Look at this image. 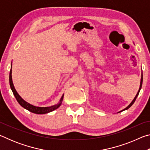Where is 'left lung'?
<instances>
[{"mask_svg":"<svg viewBox=\"0 0 150 150\" xmlns=\"http://www.w3.org/2000/svg\"><path fill=\"white\" fill-rule=\"evenodd\" d=\"M142 82H143V74H142V76H141V81H140V85H139V90H138V93H137V94H136V96L135 97H134V98L133 99V100L131 102V103L130 104V105H129L128 106H127V107H126L124 109H123V110H120V111H119L118 112H122V111H124V110H127V109H128L130 107V106L133 105V104L134 103V102H135V100H136V98H137V96H138V95H139V91H140V90H141V88H142Z\"/></svg>","mask_w":150,"mask_h":150,"instance_id":"8db88e82","label":"left lung"}]
</instances>
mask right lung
Instances as JSON below:
<instances>
[{"label": "right lung", "mask_w": 150, "mask_h": 150, "mask_svg": "<svg viewBox=\"0 0 150 150\" xmlns=\"http://www.w3.org/2000/svg\"><path fill=\"white\" fill-rule=\"evenodd\" d=\"M9 83H10V86H11V88L13 93L14 95L16 98V100L18 101L20 105H21L22 107L24 108L26 110H29L31 112L35 113V114H38V115H43V114H47L49 113L50 112H52L55 110V109L58 108L62 105V101L63 99V96H64V94L62 95V98L59 100V102L57 104L53 106H47V107H40V106H35L31 105L28 103H27L26 101H25L23 98H22L21 96L19 95V94L17 93L16 90L15 89L14 86L13 84V82H12V63H11V71H10V75H9Z\"/></svg>", "instance_id": "obj_1"}]
</instances>
